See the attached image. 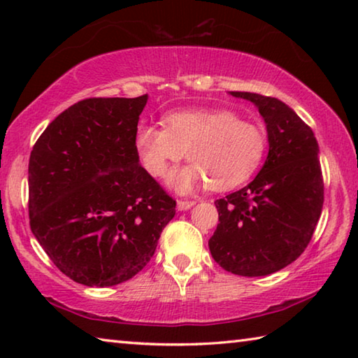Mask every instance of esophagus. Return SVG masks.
Returning a JSON list of instances; mask_svg holds the SVG:
<instances>
[{
  "instance_id": "1",
  "label": "esophagus",
  "mask_w": 358,
  "mask_h": 358,
  "mask_svg": "<svg viewBox=\"0 0 358 358\" xmlns=\"http://www.w3.org/2000/svg\"><path fill=\"white\" fill-rule=\"evenodd\" d=\"M192 205H196V201H178L177 202V207H178V210H189Z\"/></svg>"
}]
</instances>
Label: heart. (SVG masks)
<instances>
[{
    "label": "heart",
    "instance_id": "obj_1",
    "mask_svg": "<svg viewBox=\"0 0 358 358\" xmlns=\"http://www.w3.org/2000/svg\"><path fill=\"white\" fill-rule=\"evenodd\" d=\"M166 126L141 124L136 148L143 167L153 177L187 153L191 161L169 178L175 189L189 192L207 185L226 191L243 185L262 166L268 137L264 126L241 120L230 110H180L166 115Z\"/></svg>",
    "mask_w": 358,
    "mask_h": 358
}]
</instances>
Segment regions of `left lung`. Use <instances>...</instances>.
Segmentation results:
<instances>
[{
	"mask_svg": "<svg viewBox=\"0 0 358 358\" xmlns=\"http://www.w3.org/2000/svg\"><path fill=\"white\" fill-rule=\"evenodd\" d=\"M254 102L268 132V156L250 185L215 202L220 224L208 240L220 266L265 276L301 256L324 205L319 145L313 129L280 99L232 92Z\"/></svg>",
	"mask_w": 358,
	"mask_h": 358,
	"instance_id": "8db88e82",
	"label": "left lung"
}]
</instances>
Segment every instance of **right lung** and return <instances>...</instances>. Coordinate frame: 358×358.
<instances>
[{
  "label": "right lung",
  "instance_id": "add662e5",
  "mask_svg": "<svg viewBox=\"0 0 358 358\" xmlns=\"http://www.w3.org/2000/svg\"><path fill=\"white\" fill-rule=\"evenodd\" d=\"M147 99L78 101L29 155V227L57 268L83 286L136 276L175 216L177 202L138 164L136 131Z\"/></svg>",
  "mask_w": 358,
  "mask_h": 358
}]
</instances>
